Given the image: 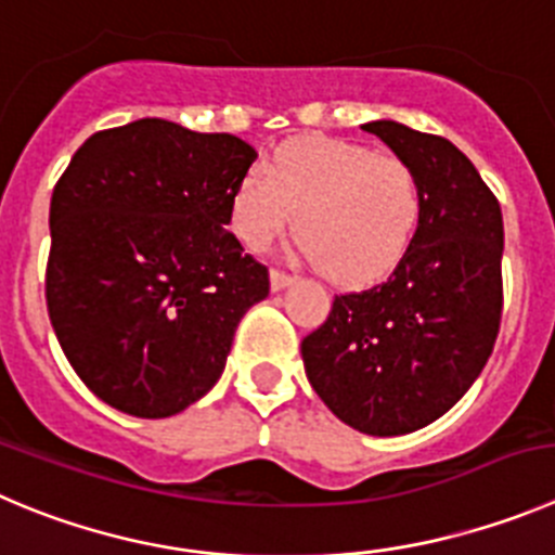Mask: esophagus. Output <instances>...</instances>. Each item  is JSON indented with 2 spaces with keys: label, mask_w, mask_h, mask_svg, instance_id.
<instances>
[{
  "label": "esophagus",
  "mask_w": 555,
  "mask_h": 555,
  "mask_svg": "<svg viewBox=\"0 0 555 555\" xmlns=\"http://www.w3.org/2000/svg\"><path fill=\"white\" fill-rule=\"evenodd\" d=\"M293 273H287V271H282V268H273L271 271V287L273 289H282V287H287L289 282H293Z\"/></svg>",
  "instance_id": "34e87169"
}]
</instances>
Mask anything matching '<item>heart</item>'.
Returning a JSON list of instances; mask_svg holds the SVG:
<instances>
[{
  "mask_svg": "<svg viewBox=\"0 0 555 555\" xmlns=\"http://www.w3.org/2000/svg\"><path fill=\"white\" fill-rule=\"evenodd\" d=\"M298 248L328 276L364 282L400 260L422 214V185L405 158L366 144H284L254 167L232 199V230L262 248L289 224Z\"/></svg>",
  "mask_w": 555,
  "mask_h": 555,
  "instance_id": "obj_1",
  "label": "heart"
}]
</instances>
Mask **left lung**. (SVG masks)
<instances>
[{
    "mask_svg": "<svg viewBox=\"0 0 555 555\" xmlns=\"http://www.w3.org/2000/svg\"><path fill=\"white\" fill-rule=\"evenodd\" d=\"M364 131L416 172L418 227L386 282L336 295L301 356L336 418L386 438L441 418L488 364L504 309V219L449 139L391 120Z\"/></svg>",
    "mask_w": 555,
    "mask_h": 555,
    "instance_id": "obj_1",
    "label": "left lung"
}]
</instances>
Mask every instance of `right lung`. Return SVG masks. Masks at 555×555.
<instances>
[{
  "mask_svg": "<svg viewBox=\"0 0 555 555\" xmlns=\"http://www.w3.org/2000/svg\"><path fill=\"white\" fill-rule=\"evenodd\" d=\"M254 160L232 133L144 117L92 133L56 180L46 304L106 405L167 418L221 377L237 323L271 289L224 227Z\"/></svg>",
  "mask_w": 555,
  "mask_h": 555,
  "instance_id": "right-lung-1",
  "label": "right lung"
}]
</instances>
